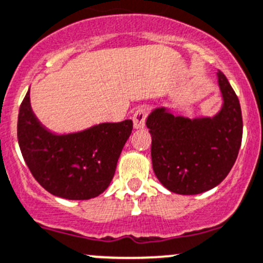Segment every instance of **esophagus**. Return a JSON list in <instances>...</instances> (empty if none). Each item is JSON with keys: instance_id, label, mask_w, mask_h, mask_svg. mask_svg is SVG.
Here are the masks:
<instances>
[{"instance_id": "34e87169", "label": "esophagus", "mask_w": 263, "mask_h": 263, "mask_svg": "<svg viewBox=\"0 0 263 263\" xmlns=\"http://www.w3.org/2000/svg\"><path fill=\"white\" fill-rule=\"evenodd\" d=\"M134 127L136 129H142L145 127V119H146V110L145 109H139L134 114Z\"/></svg>"}]
</instances>
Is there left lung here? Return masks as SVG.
Returning a JSON list of instances; mask_svg holds the SVG:
<instances>
[{"instance_id":"1","label":"left lung","mask_w":263,"mask_h":263,"mask_svg":"<svg viewBox=\"0 0 263 263\" xmlns=\"http://www.w3.org/2000/svg\"><path fill=\"white\" fill-rule=\"evenodd\" d=\"M222 104L213 116H173L157 106L146 118L152 135L153 170L171 193L196 195L220 185L233 168L243 136L238 96L217 72Z\"/></svg>"}]
</instances>
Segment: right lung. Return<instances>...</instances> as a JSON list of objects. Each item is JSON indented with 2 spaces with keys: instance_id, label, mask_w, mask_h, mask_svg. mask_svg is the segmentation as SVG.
Here are the masks:
<instances>
[{
  "instance_id": "1",
  "label": "right lung",
  "mask_w": 263,
  "mask_h": 263,
  "mask_svg": "<svg viewBox=\"0 0 263 263\" xmlns=\"http://www.w3.org/2000/svg\"><path fill=\"white\" fill-rule=\"evenodd\" d=\"M131 132L132 121L126 119L56 134L35 117L29 90L17 117L19 146L33 177L50 194L69 200L92 199L108 189Z\"/></svg>"
}]
</instances>
